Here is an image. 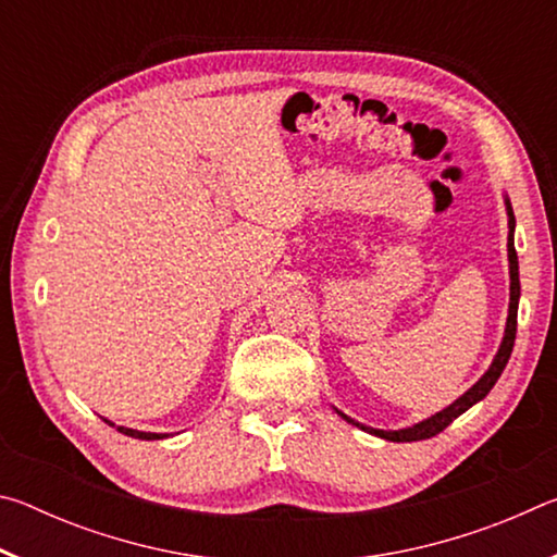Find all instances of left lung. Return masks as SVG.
<instances>
[{"label": "left lung", "mask_w": 557, "mask_h": 557, "mask_svg": "<svg viewBox=\"0 0 557 557\" xmlns=\"http://www.w3.org/2000/svg\"><path fill=\"white\" fill-rule=\"evenodd\" d=\"M504 203H506V215H508V277H511V297H508V317H506V329H504V338H502V346H498V351L494 356L492 366H488L486 373L479 379L471 388L459 395V398L447 405L445 410H440L435 414H430L428 420L422 422H414L410 428H403V430H375L369 425H361V422H356L354 418H348L342 410H336L338 414L346 422H351V425L361 428L363 432H371L375 437H383L388 442H420V440H430L440 435L442 430H445L451 420H457L461 412H467L471 405H476L479 400H484L488 391L494 388V383L498 381V375L504 373L508 358H511L513 351V342H516V319H518V299H521V280H518V256H516V245H513V231H516V219H513V209H511V201H508V196H504Z\"/></svg>", "instance_id": "1"}]
</instances>
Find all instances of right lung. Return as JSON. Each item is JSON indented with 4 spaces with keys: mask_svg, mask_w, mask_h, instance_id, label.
Segmentation results:
<instances>
[{
    "mask_svg": "<svg viewBox=\"0 0 557 557\" xmlns=\"http://www.w3.org/2000/svg\"><path fill=\"white\" fill-rule=\"evenodd\" d=\"M106 420V418H102ZM108 425H112L115 428V422H110V420H106ZM117 432H122V435H127V437H135V440H164V437H169L166 432H143V430H132V428H117Z\"/></svg>",
    "mask_w": 557,
    "mask_h": 557,
    "instance_id": "obj_1",
    "label": "right lung"
}]
</instances>
